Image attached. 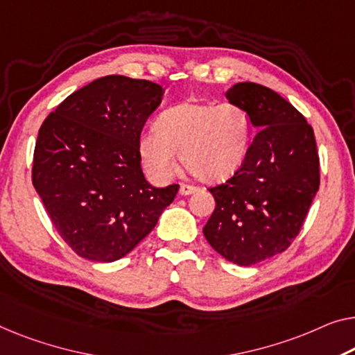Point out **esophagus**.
<instances>
[{"label":"esophagus","instance_id":"34e87169","mask_svg":"<svg viewBox=\"0 0 355 355\" xmlns=\"http://www.w3.org/2000/svg\"><path fill=\"white\" fill-rule=\"evenodd\" d=\"M196 191H198V188L191 187V184H182V187H180V194L182 196H189Z\"/></svg>","mask_w":355,"mask_h":355}]
</instances>
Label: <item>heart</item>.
I'll return each instance as SVG.
<instances>
[{
    "mask_svg": "<svg viewBox=\"0 0 355 355\" xmlns=\"http://www.w3.org/2000/svg\"><path fill=\"white\" fill-rule=\"evenodd\" d=\"M252 139L247 111L234 103L184 102L164 110L139 139V156L155 182L166 183L180 161L200 182H223L242 166Z\"/></svg>",
    "mask_w": 355,
    "mask_h": 355,
    "instance_id": "b5f03b06",
    "label": "heart"
}]
</instances>
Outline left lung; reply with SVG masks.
Instances as JSON below:
<instances>
[{
    "mask_svg": "<svg viewBox=\"0 0 355 355\" xmlns=\"http://www.w3.org/2000/svg\"><path fill=\"white\" fill-rule=\"evenodd\" d=\"M226 98L258 132L234 175L209 189L215 210L202 231L221 257L252 266L298 236L320 184L319 155L313 127L277 92L237 83Z\"/></svg>",
    "mask_w": 355,
    "mask_h": 355,
    "instance_id": "obj_1",
    "label": "left lung"
}]
</instances>
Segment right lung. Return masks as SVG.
Returning <instances> with one entry per match:
<instances>
[{
  "mask_svg": "<svg viewBox=\"0 0 355 355\" xmlns=\"http://www.w3.org/2000/svg\"><path fill=\"white\" fill-rule=\"evenodd\" d=\"M162 95L156 83L103 76L68 95L41 125L33 187L62 239L86 260L125 257L175 199L178 184L146 182L137 148Z\"/></svg>",
  "mask_w": 355,
  "mask_h": 355,
  "instance_id": "add662e5",
  "label": "right lung"
}]
</instances>
